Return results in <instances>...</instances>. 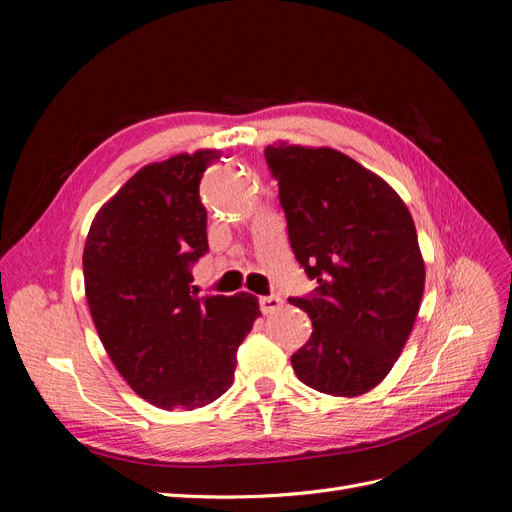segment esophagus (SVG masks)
<instances>
[{
    "mask_svg": "<svg viewBox=\"0 0 512 512\" xmlns=\"http://www.w3.org/2000/svg\"><path fill=\"white\" fill-rule=\"evenodd\" d=\"M258 303H260V312L265 316L275 314L277 309H282V305H284V301L280 297H275V294H271V297H260Z\"/></svg>",
    "mask_w": 512,
    "mask_h": 512,
    "instance_id": "obj_1",
    "label": "esophagus"
}]
</instances>
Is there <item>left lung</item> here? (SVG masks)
<instances>
[{"mask_svg":"<svg viewBox=\"0 0 512 512\" xmlns=\"http://www.w3.org/2000/svg\"><path fill=\"white\" fill-rule=\"evenodd\" d=\"M280 183L294 256L318 288L292 305L312 318V337L292 354L309 389L356 397L393 369L425 290L414 220L376 173L331 147L280 141L265 149Z\"/></svg>","mask_w":512,"mask_h":512,"instance_id":"1","label":"left lung"}]
</instances>
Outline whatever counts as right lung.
<instances>
[{
  "instance_id": "right-lung-1",
  "label": "right lung",
  "mask_w": 512,
  "mask_h": 512,
  "mask_svg": "<svg viewBox=\"0 0 512 512\" xmlns=\"http://www.w3.org/2000/svg\"><path fill=\"white\" fill-rule=\"evenodd\" d=\"M218 149L143 166L100 207L83 250L85 297L104 350L162 410L222 397L260 316L254 294L198 297L190 267L209 250L198 185Z\"/></svg>"
}]
</instances>
